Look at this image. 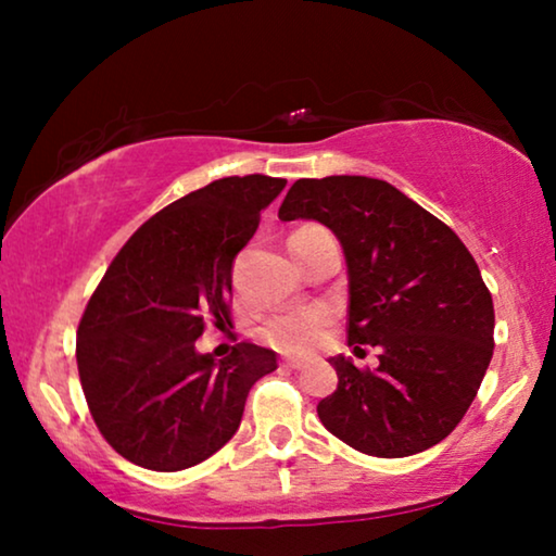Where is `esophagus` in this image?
<instances>
[{
	"label": "esophagus",
	"instance_id": "34e87169",
	"mask_svg": "<svg viewBox=\"0 0 556 556\" xmlns=\"http://www.w3.org/2000/svg\"><path fill=\"white\" fill-rule=\"evenodd\" d=\"M283 367L286 369H303V362L301 359H286Z\"/></svg>",
	"mask_w": 556,
	"mask_h": 556
}]
</instances>
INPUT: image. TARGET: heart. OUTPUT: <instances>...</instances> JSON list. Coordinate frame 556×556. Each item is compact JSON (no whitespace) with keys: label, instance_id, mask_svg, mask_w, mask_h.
Here are the masks:
<instances>
[{"label":"heart","instance_id":"obj_1","mask_svg":"<svg viewBox=\"0 0 556 556\" xmlns=\"http://www.w3.org/2000/svg\"><path fill=\"white\" fill-rule=\"evenodd\" d=\"M311 227L316 225H306L301 227V230H311ZM329 324L331 314L326 308H293L270 316L268 321L263 324L261 339L286 354H306L321 341Z\"/></svg>","mask_w":556,"mask_h":556}]
</instances>
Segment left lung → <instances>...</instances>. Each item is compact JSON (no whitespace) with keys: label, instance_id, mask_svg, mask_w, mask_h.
Returning <instances> with one entry per match:
<instances>
[{"label":"left lung","instance_id":"1","mask_svg":"<svg viewBox=\"0 0 556 556\" xmlns=\"http://www.w3.org/2000/svg\"><path fill=\"white\" fill-rule=\"evenodd\" d=\"M278 217L316 219L341 242L349 276V346L379 349L375 369L331 356L337 392L324 428L377 458H405L451 435L493 356V301L445 223L371 177L299 179Z\"/></svg>","mask_w":556,"mask_h":556}]
</instances>
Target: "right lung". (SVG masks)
<instances>
[{
	"label": "right lung",
	"instance_id": "obj_1",
	"mask_svg": "<svg viewBox=\"0 0 556 556\" xmlns=\"http://www.w3.org/2000/svg\"><path fill=\"white\" fill-rule=\"evenodd\" d=\"M286 179L225 177L172 202L118 250L78 326V375L109 445L174 473L217 453L240 428L250 387L278 369L273 349L240 341L200 354L210 321L230 324L232 263Z\"/></svg>",
	"mask_w": 556,
	"mask_h": 556
}]
</instances>
